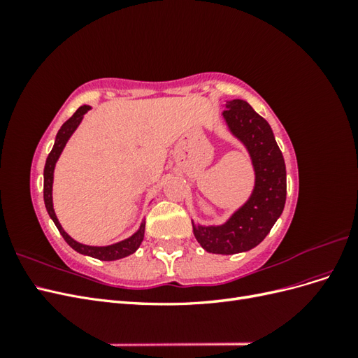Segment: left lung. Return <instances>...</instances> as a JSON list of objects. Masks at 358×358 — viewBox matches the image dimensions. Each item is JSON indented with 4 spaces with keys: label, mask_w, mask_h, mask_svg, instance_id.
Listing matches in <instances>:
<instances>
[{
    "label": "left lung",
    "mask_w": 358,
    "mask_h": 358,
    "mask_svg": "<svg viewBox=\"0 0 358 358\" xmlns=\"http://www.w3.org/2000/svg\"><path fill=\"white\" fill-rule=\"evenodd\" d=\"M230 133L249 152L255 171L251 197L221 225L194 224L192 231L204 251L239 254L264 241L284 210L287 170L272 128L245 100L227 101L222 112Z\"/></svg>",
    "instance_id": "left-lung-1"
}]
</instances>
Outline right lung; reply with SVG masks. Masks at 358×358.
Here are the masks:
<instances>
[{
  "mask_svg": "<svg viewBox=\"0 0 358 358\" xmlns=\"http://www.w3.org/2000/svg\"><path fill=\"white\" fill-rule=\"evenodd\" d=\"M91 109L90 106H80L78 110L74 112V115L62 124V127L59 128V131L57 134L55 138V145H53L50 154L46 159V166H45V173H43V176H45V187H43V197H45V204H46V210L49 213V216L52 218V221L55 222L57 229L59 230L61 236L64 237V241H66L74 251H78L79 254L83 255H90L92 258L96 259H103V262H113V259H119V258H124L131 255L137 251V248L140 246V243L143 242V237H145V221L140 224V229L133 234L129 236L128 239L121 241L113 245H107V246H90V245H83L76 242L74 239L64 231V229L61 227L55 210H53V201H52V185H53V170H55V164L57 161L62 152V149L66 148L69 138L71 137V134L76 131V128L79 127V124L82 122L83 115Z\"/></svg>",
  "mask_w": 358,
  "mask_h": 358,
  "instance_id": "obj_1",
  "label": "right lung"
}]
</instances>
